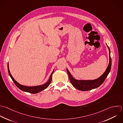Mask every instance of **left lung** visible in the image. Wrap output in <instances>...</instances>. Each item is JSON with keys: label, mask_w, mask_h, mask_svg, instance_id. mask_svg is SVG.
<instances>
[{"label": "left lung", "mask_w": 123, "mask_h": 123, "mask_svg": "<svg viewBox=\"0 0 123 123\" xmlns=\"http://www.w3.org/2000/svg\"><path fill=\"white\" fill-rule=\"evenodd\" d=\"M107 45V44H106ZM109 51V63L104 73L98 78L94 80H78L74 78L70 73L68 69L67 72L69 78L73 86L76 89L81 91H87L96 88L99 86L104 81L110 73L111 66V60L110 56V49L107 45Z\"/></svg>", "instance_id": "obj_1"}]
</instances>
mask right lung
Instances as JSON below:
<instances>
[{
  "label": "right lung",
  "instance_id": "right-lung-1",
  "mask_svg": "<svg viewBox=\"0 0 123 123\" xmlns=\"http://www.w3.org/2000/svg\"><path fill=\"white\" fill-rule=\"evenodd\" d=\"M8 73L9 74V75L10 76V77H11L12 79V81L14 82V83H15V84L16 85V86L19 88L21 90L25 91V92H29V93H31L32 94H36L37 93L40 92V91L44 90L45 89L47 88L50 85V82L52 80V74L54 72V69L53 70V71H52V73L51 74L50 77L49 79V80L45 84H43V85H39V86H24L22 85H21L20 84H19L18 82H17L14 79V78L12 77V75L11 74L10 71V69H9V62L8 63Z\"/></svg>",
  "mask_w": 123,
  "mask_h": 123
}]
</instances>
